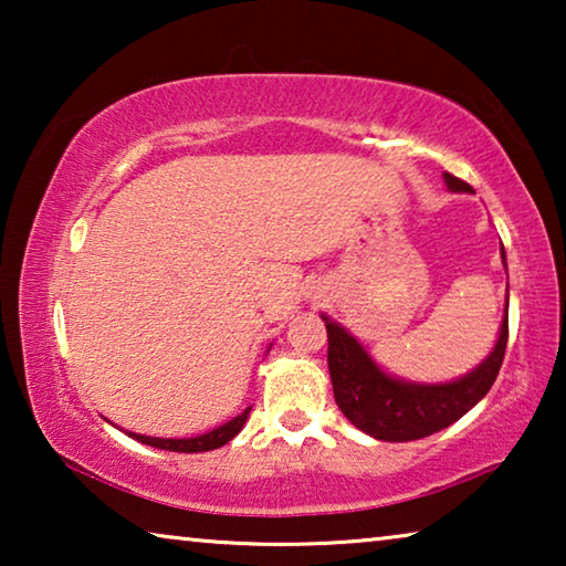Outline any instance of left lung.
<instances>
[{
  "label": "left lung",
  "instance_id": "left-lung-1",
  "mask_svg": "<svg viewBox=\"0 0 566 566\" xmlns=\"http://www.w3.org/2000/svg\"><path fill=\"white\" fill-rule=\"evenodd\" d=\"M444 185L449 191H472L467 181L452 175H444ZM502 262L506 266L504 247ZM506 306H510V284H506ZM322 319L327 324V361L337 407L354 427L381 442H415L462 419L492 389L510 337V317L504 310L492 352L472 371L452 381L421 385V381L391 377L342 324L329 319L327 314H322Z\"/></svg>",
  "mask_w": 566,
  "mask_h": 566
}]
</instances>
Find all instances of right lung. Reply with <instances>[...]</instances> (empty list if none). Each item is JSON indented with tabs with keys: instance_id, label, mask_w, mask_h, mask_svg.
Returning <instances> with one entry per match:
<instances>
[{
	"instance_id": "right-lung-1",
	"label": "right lung",
	"mask_w": 566,
	"mask_h": 566,
	"mask_svg": "<svg viewBox=\"0 0 566 566\" xmlns=\"http://www.w3.org/2000/svg\"><path fill=\"white\" fill-rule=\"evenodd\" d=\"M249 411L252 407H247L242 415H237L234 419L224 421V424H219L212 432H205L199 437H185V439H167V437H147V434H137V432H124L129 434L132 439H137L142 444H149V447H157V449H167V452H185V454H197V452H212V449H219L227 442H232V439L242 432L244 421L249 417Z\"/></svg>"
}]
</instances>
